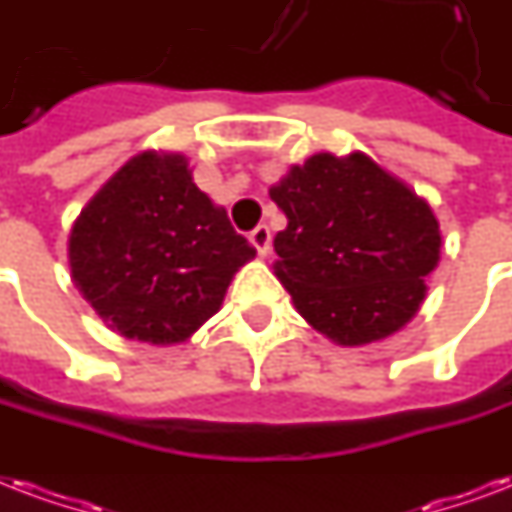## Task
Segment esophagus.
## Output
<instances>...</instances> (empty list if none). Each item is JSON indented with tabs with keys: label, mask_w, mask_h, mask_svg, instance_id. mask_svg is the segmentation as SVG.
Instances as JSON below:
<instances>
[{
	"label": "esophagus",
	"mask_w": 512,
	"mask_h": 512,
	"mask_svg": "<svg viewBox=\"0 0 512 512\" xmlns=\"http://www.w3.org/2000/svg\"><path fill=\"white\" fill-rule=\"evenodd\" d=\"M249 241H252V247H255L260 255H268V252H271V228H268V225H257V228L249 233Z\"/></svg>",
	"instance_id": "34e87169"
}]
</instances>
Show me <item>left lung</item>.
I'll return each mask as SVG.
<instances>
[{
  "instance_id": "8db88e82",
  "label": "left lung",
  "mask_w": 512,
  "mask_h": 512,
  "mask_svg": "<svg viewBox=\"0 0 512 512\" xmlns=\"http://www.w3.org/2000/svg\"><path fill=\"white\" fill-rule=\"evenodd\" d=\"M287 214L276 276L319 333L343 346L395 333L419 311L438 265L435 214L368 155L319 152L271 187Z\"/></svg>"
}]
</instances>
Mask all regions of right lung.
Wrapping results in <instances>:
<instances>
[{
    "label": "right lung",
    "instance_id": "right-lung-1",
    "mask_svg": "<svg viewBox=\"0 0 512 512\" xmlns=\"http://www.w3.org/2000/svg\"><path fill=\"white\" fill-rule=\"evenodd\" d=\"M255 247L195 187L182 155L142 152L101 187L69 236L72 279L126 338L174 343L220 308Z\"/></svg>",
    "mask_w": 512,
    "mask_h": 512
}]
</instances>
